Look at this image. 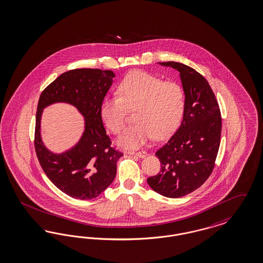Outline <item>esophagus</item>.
<instances>
[{"label": "esophagus", "mask_w": 263, "mask_h": 263, "mask_svg": "<svg viewBox=\"0 0 263 263\" xmlns=\"http://www.w3.org/2000/svg\"><path fill=\"white\" fill-rule=\"evenodd\" d=\"M126 153L129 155H136L139 158H144L147 156V153L145 151H127Z\"/></svg>", "instance_id": "obj_1"}]
</instances>
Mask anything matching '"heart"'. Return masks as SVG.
Returning <instances> with one entry per match:
<instances>
[{
    "mask_svg": "<svg viewBox=\"0 0 263 263\" xmlns=\"http://www.w3.org/2000/svg\"><path fill=\"white\" fill-rule=\"evenodd\" d=\"M118 90L119 95L103 98L100 114L107 127L120 134L126 126L127 110L137 109V124L119 137L121 146L140 147L153 137L157 139L170 137L181 125L185 96L179 83L164 81L145 71H135L124 79Z\"/></svg>",
    "mask_w": 263,
    "mask_h": 263,
    "instance_id": "heart-1",
    "label": "heart"
}]
</instances>
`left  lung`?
I'll use <instances>...</instances> for the list:
<instances>
[{"instance_id": "8db88e82", "label": "left lung", "mask_w": 263, "mask_h": 263, "mask_svg": "<svg viewBox=\"0 0 263 263\" xmlns=\"http://www.w3.org/2000/svg\"><path fill=\"white\" fill-rule=\"evenodd\" d=\"M158 64L180 72L185 107L181 126L155 153L161 170L148 178L147 183L157 194L178 198L201 186L212 173L220 145L222 119L215 95L199 72L182 63Z\"/></svg>"}]
</instances>
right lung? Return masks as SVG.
Here are the masks:
<instances>
[{
    "mask_svg": "<svg viewBox=\"0 0 263 263\" xmlns=\"http://www.w3.org/2000/svg\"><path fill=\"white\" fill-rule=\"evenodd\" d=\"M114 78L112 70L72 69L58 77L40 95L35 126L36 154L49 180L72 198L92 199L102 194L114 181L117 161L123 156L112 148L100 114V105ZM56 102L73 105L85 118L79 141L61 154L47 149L41 136L42 113Z\"/></svg>",
    "mask_w": 263,
    "mask_h": 263,
    "instance_id": "obj_1",
    "label": "right lung"
}]
</instances>
